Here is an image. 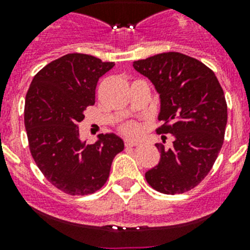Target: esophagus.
Here are the masks:
<instances>
[{
  "label": "esophagus",
  "mask_w": 250,
  "mask_h": 250,
  "mask_svg": "<svg viewBox=\"0 0 250 250\" xmlns=\"http://www.w3.org/2000/svg\"><path fill=\"white\" fill-rule=\"evenodd\" d=\"M135 145H138V141L131 140V139H125V146L130 147V146H135Z\"/></svg>",
  "instance_id": "1"
}]
</instances>
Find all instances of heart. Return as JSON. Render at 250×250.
I'll return each mask as SVG.
<instances>
[{
	"label": "heart",
	"mask_w": 250,
	"mask_h": 250,
	"mask_svg": "<svg viewBox=\"0 0 250 250\" xmlns=\"http://www.w3.org/2000/svg\"><path fill=\"white\" fill-rule=\"evenodd\" d=\"M123 131L127 135L135 136L140 132V125L138 123H134V121H130V123H126L123 126Z\"/></svg>",
	"instance_id": "obj_1"
}]
</instances>
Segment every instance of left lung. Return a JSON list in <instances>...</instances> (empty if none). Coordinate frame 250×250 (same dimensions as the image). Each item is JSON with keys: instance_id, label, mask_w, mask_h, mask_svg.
I'll return each instance as SVG.
<instances>
[{"instance_id": "obj_1", "label": "left lung", "mask_w": 250, "mask_h": 250, "mask_svg": "<svg viewBox=\"0 0 250 250\" xmlns=\"http://www.w3.org/2000/svg\"><path fill=\"white\" fill-rule=\"evenodd\" d=\"M132 66L159 94L158 119L164 125L156 132L174 136L170 149L156 144L160 161L145 179L163 194L190 190L210 171L224 141L228 112L222 86L210 68L180 52L159 54Z\"/></svg>"}]
</instances>
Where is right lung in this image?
<instances>
[{"label":"right lung","mask_w":250,"mask_h":250,"mask_svg":"<svg viewBox=\"0 0 250 250\" xmlns=\"http://www.w3.org/2000/svg\"><path fill=\"white\" fill-rule=\"evenodd\" d=\"M114 62L68 54L39 71L26 94L25 126L31 155L51 184L70 195H87L106 183L124 141L112 132L94 144L80 139L79 123L95 104V90Z\"/></svg>","instance_id":"right-lung-1"}]
</instances>
